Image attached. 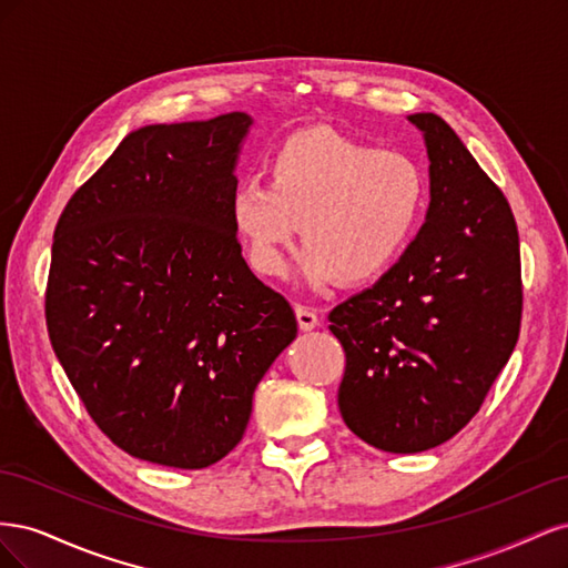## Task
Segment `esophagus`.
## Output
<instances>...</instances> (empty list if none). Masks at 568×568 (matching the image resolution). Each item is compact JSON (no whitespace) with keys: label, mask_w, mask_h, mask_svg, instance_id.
Here are the masks:
<instances>
[{"label":"esophagus","mask_w":568,"mask_h":568,"mask_svg":"<svg viewBox=\"0 0 568 568\" xmlns=\"http://www.w3.org/2000/svg\"><path fill=\"white\" fill-rule=\"evenodd\" d=\"M296 320H298V326H301L303 332H311V329H315V326L320 324L317 313L313 311V307H305V305L296 307Z\"/></svg>","instance_id":"1"}]
</instances>
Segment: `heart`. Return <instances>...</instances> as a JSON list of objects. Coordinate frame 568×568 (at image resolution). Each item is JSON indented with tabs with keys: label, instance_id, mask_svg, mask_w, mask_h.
<instances>
[{
	"label": "heart",
	"instance_id": "b5f03b06",
	"mask_svg": "<svg viewBox=\"0 0 568 568\" xmlns=\"http://www.w3.org/2000/svg\"><path fill=\"white\" fill-rule=\"evenodd\" d=\"M428 203V178L405 151L374 149L326 125L288 134L267 159V184L232 196V225L248 263L277 277L298 225L301 277L315 286L369 284L415 242Z\"/></svg>",
	"mask_w": 568,
	"mask_h": 568
}]
</instances>
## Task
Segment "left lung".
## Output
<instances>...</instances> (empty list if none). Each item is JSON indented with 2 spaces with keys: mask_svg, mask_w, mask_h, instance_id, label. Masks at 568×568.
Here are the masks:
<instances>
[{
  "mask_svg": "<svg viewBox=\"0 0 568 568\" xmlns=\"http://www.w3.org/2000/svg\"><path fill=\"white\" fill-rule=\"evenodd\" d=\"M407 120L432 163L426 222L379 282L329 313L346 351L341 417L395 455L432 450L471 422L517 346L524 305L505 194L440 115Z\"/></svg>",
  "mask_w": 568,
  "mask_h": 568,
  "instance_id": "8db88e82",
  "label": "left lung"
}]
</instances>
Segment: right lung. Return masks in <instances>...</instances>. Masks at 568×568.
Segmentation results:
<instances>
[{
	"instance_id": "1",
	"label": "right lung",
	"mask_w": 568,
	"mask_h": 568,
	"mask_svg": "<svg viewBox=\"0 0 568 568\" xmlns=\"http://www.w3.org/2000/svg\"><path fill=\"white\" fill-rule=\"evenodd\" d=\"M251 115L130 132L65 203L47 282L51 348L120 450L203 469L242 440L255 386L298 334L232 225Z\"/></svg>"
}]
</instances>
